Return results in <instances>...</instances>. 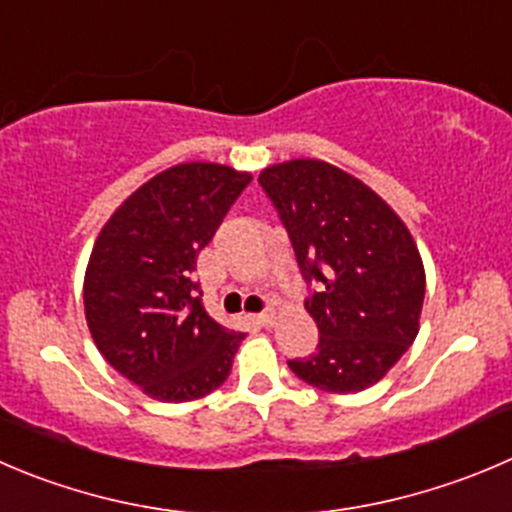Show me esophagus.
Masks as SVG:
<instances>
[{
	"label": "esophagus",
	"instance_id": "1",
	"mask_svg": "<svg viewBox=\"0 0 512 512\" xmlns=\"http://www.w3.org/2000/svg\"><path fill=\"white\" fill-rule=\"evenodd\" d=\"M251 321H253V324L266 326V329H269V326L276 324V314H271V311H264V314H253Z\"/></svg>",
	"mask_w": 512,
	"mask_h": 512
}]
</instances>
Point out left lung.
I'll use <instances>...</instances> for the list:
<instances>
[{
    "mask_svg": "<svg viewBox=\"0 0 512 512\" xmlns=\"http://www.w3.org/2000/svg\"><path fill=\"white\" fill-rule=\"evenodd\" d=\"M301 276L316 291L304 301L319 347L291 359V372L324 392L352 394L377 384L420 332L425 266L405 221L362 180L316 158L261 170Z\"/></svg>",
    "mask_w": 512,
    "mask_h": 512,
    "instance_id": "left-lung-1",
    "label": "left lung"
}]
</instances>
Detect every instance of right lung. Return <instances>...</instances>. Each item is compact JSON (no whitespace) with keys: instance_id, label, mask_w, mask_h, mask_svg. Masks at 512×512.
Instances as JSON below:
<instances>
[{"instance_id":"obj_1","label":"right lung","mask_w":512,"mask_h":512,"mask_svg":"<svg viewBox=\"0 0 512 512\" xmlns=\"http://www.w3.org/2000/svg\"><path fill=\"white\" fill-rule=\"evenodd\" d=\"M248 183L231 165H173L130 193L92 246L82 296L95 347L158 402L201 399L231 374L246 334L208 316L191 276Z\"/></svg>"}]
</instances>
